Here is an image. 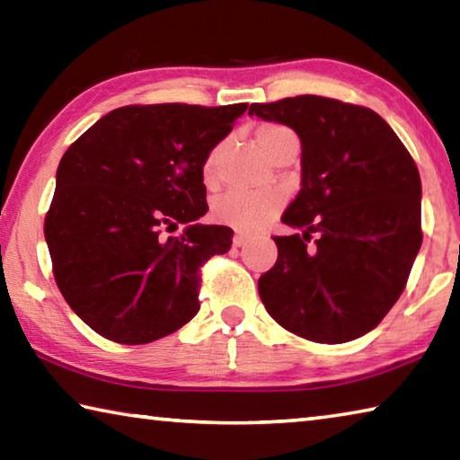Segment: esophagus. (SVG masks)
Instances as JSON below:
<instances>
[{
	"label": "esophagus",
	"mask_w": 460,
	"mask_h": 460,
	"mask_svg": "<svg viewBox=\"0 0 460 460\" xmlns=\"http://www.w3.org/2000/svg\"><path fill=\"white\" fill-rule=\"evenodd\" d=\"M249 241V235H245V233H235L233 235V247H243Z\"/></svg>",
	"instance_id": "obj_1"
}]
</instances>
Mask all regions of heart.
<instances>
[{
    "label": "heart",
    "instance_id": "b5f03b06",
    "mask_svg": "<svg viewBox=\"0 0 460 460\" xmlns=\"http://www.w3.org/2000/svg\"><path fill=\"white\" fill-rule=\"evenodd\" d=\"M294 136L290 129L278 123H263L255 129L260 150L268 155L276 150L284 137ZM221 146H215L202 162V182L213 186L217 182V160H219ZM282 211V197L274 192H245L229 190L217 197L211 205V217L221 225H229L239 231H258Z\"/></svg>",
    "mask_w": 460,
    "mask_h": 460
}]
</instances>
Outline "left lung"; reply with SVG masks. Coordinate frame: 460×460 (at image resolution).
Here are the masks:
<instances>
[{
  "mask_svg": "<svg viewBox=\"0 0 460 460\" xmlns=\"http://www.w3.org/2000/svg\"><path fill=\"white\" fill-rule=\"evenodd\" d=\"M249 115L292 128L302 189L274 237L278 260L260 278L274 321L337 345L376 329L398 302L422 245L420 174L395 131L369 107L298 95L253 103Z\"/></svg>",
  "mask_w": 460,
  "mask_h": 460,
  "instance_id": "1",
  "label": "left lung"
}]
</instances>
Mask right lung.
Segmentation results:
<instances>
[{"label": "right lung", "instance_id": "right-lung-1", "mask_svg": "<svg viewBox=\"0 0 460 460\" xmlns=\"http://www.w3.org/2000/svg\"><path fill=\"white\" fill-rule=\"evenodd\" d=\"M245 109L126 105L62 155L44 237L60 294L101 337L146 345L199 313L200 268L233 237L194 223L208 211L202 162Z\"/></svg>", "mask_w": 460, "mask_h": 460}]
</instances>
